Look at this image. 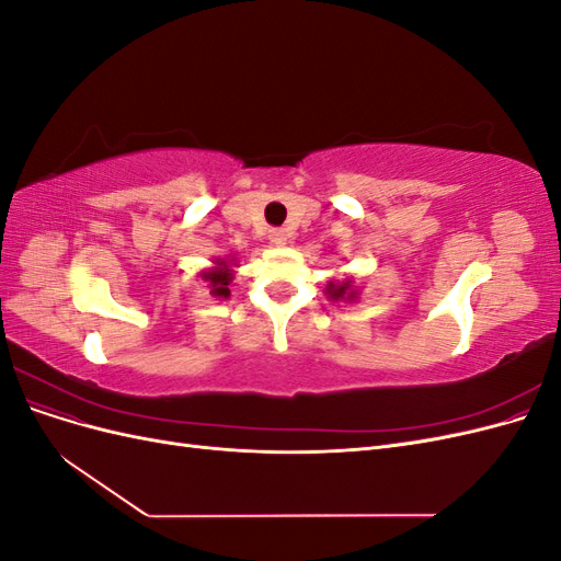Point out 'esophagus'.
<instances>
[{"label": "esophagus", "instance_id": "1", "mask_svg": "<svg viewBox=\"0 0 561 561\" xmlns=\"http://www.w3.org/2000/svg\"><path fill=\"white\" fill-rule=\"evenodd\" d=\"M268 239L274 245H285L287 243V231L285 229H271L268 231Z\"/></svg>", "mask_w": 561, "mask_h": 561}]
</instances>
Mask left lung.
Segmentation results:
<instances>
[{"instance_id":"obj_1","label":"left lung","mask_w":561,"mask_h":561,"mask_svg":"<svg viewBox=\"0 0 561 561\" xmlns=\"http://www.w3.org/2000/svg\"><path fill=\"white\" fill-rule=\"evenodd\" d=\"M348 290H351V280H346V283H342V285H334V283H330L328 285V295L332 297V299H342V297H353V295H348Z\"/></svg>"}]
</instances>
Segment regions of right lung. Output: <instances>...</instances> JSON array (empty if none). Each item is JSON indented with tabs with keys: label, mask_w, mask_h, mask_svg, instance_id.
Listing matches in <instances>:
<instances>
[{
	"label": "right lung",
	"mask_w": 561,
	"mask_h": 561,
	"mask_svg": "<svg viewBox=\"0 0 561 561\" xmlns=\"http://www.w3.org/2000/svg\"><path fill=\"white\" fill-rule=\"evenodd\" d=\"M225 266V262H222ZM203 278H206L213 287V295L215 297H229V283H231V274L229 268H215V271H208V274H203Z\"/></svg>",
	"instance_id": "add662e5"
}]
</instances>
